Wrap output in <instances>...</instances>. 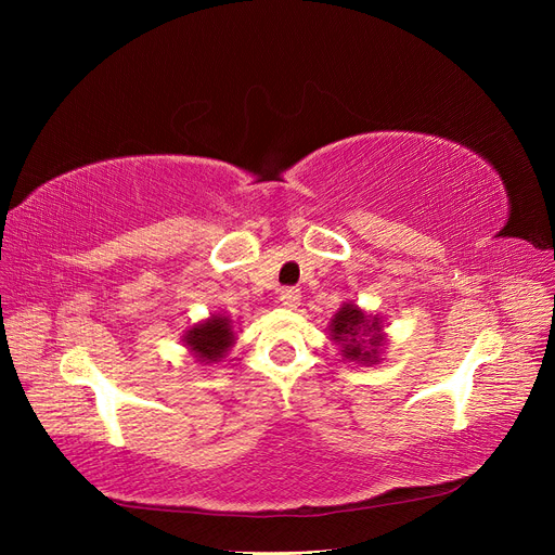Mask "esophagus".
Returning a JSON list of instances; mask_svg holds the SVG:
<instances>
[{
  "label": "esophagus",
  "instance_id": "1",
  "mask_svg": "<svg viewBox=\"0 0 555 555\" xmlns=\"http://www.w3.org/2000/svg\"><path fill=\"white\" fill-rule=\"evenodd\" d=\"M280 300H282L284 308L296 310V308L300 306V292L294 289V287H284V289L280 292Z\"/></svg>",
  "mask_w": 555,
  "mask_h": 555
}]
</instances>
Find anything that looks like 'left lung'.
Returning a JSON list of instances; mask_svg holds the SVG:
<instances>
[{"label":"left lung","mask_w":555,"mask_h":555,"mask_svg":"<svg viewBox=\"0 0 555 555\" xmlns=\"http://www.w3.org/2000/svg\"><path fill=\"white\" fill-rule=\"evenodd\" d=\"M331 340L338 343L343 357L357 363H379L386 335L382 331L379 314H367L354 304L343 308L331 319Z\"/></svg>","instance_id":"left-lung-1"}]
</instances>
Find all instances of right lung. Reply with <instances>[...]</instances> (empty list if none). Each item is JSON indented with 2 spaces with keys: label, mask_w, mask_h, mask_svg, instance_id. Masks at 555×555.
<instances>
[{
  "label": "right lung",
  "mask_w": 555,
  "mask_h": 555,
  "mask_svg": "<svg viewBox=\"0 0 555 555\" xmlns=\"http://www.w3.org/2000/svg\"><path fill=\"white\" fill-rule=\"evenodd\" d=\"M182 338H184V345L192 349V354L204 363L222 361L233 340H236L233 338L231 319L222 314H212L210 319H206V322L192 326L182 335Z\"/></svg>",
  "instance_id": "right-lung-1"
}]
</instances>
